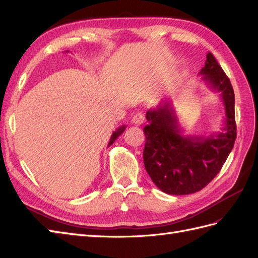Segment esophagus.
Wrapping results in <instances>:
<instances>
[{"label": "esophagus", "instance_id": "34e87169", "mask_svg": "<svg viewBox=\"0 0 258 258\" xmlns=\"http://www.w3.org/2000/svg\"><path fill=\"white\" fill-rule=\"evenodd\" d=\"M132 122H133L136 125H141V124H143L145 122V115L142 112H138V113H136L133 116V119H132Z\"/></svg>", "mask_w": 258, "mask_h": 258}]
</instances>
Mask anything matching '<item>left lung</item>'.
I'll return each instance as SVG.
<instances>
[{"label":"left lung","instance_id":"obj_1","mask_svg":"<svg viewBox=\"0 0 258 258\" xmlns=\"http://www.w3.org/2000/svg\"><path fill=\"white\" fill-rule=\"evenodd\" d=\"M199 75L220 94L225 108L222 131L210 136L183 135L171 101L146 113L149 124L144 127V164L156 186L168 195L195 194L207 186L222 170L237 137L233 88L212 53Z\"/></svg>","mask_w":258,"mask_h":258}]
</instances>
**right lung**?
Wrapping results in <instances>:
<instances>
[{"mask_svg": "<svg viewBox=\"0 0 258 258\" xmlns=\"http://www.w3.org/2000/svg\"><path fill=\"white\" fill-rule=\"evenodd\" d=\"M125 128H126V126H125V125H122V126H120L119 128H116L113 133H112V135H111V137H110V142H109V144H108V146H111L114 142H115V139L119 137L123 132L125 131Z\"/></svg>", "mask_w": 258, "mask_h": 258, "instance_id": "add662e5", "label": "right lung"}]
</instances>
